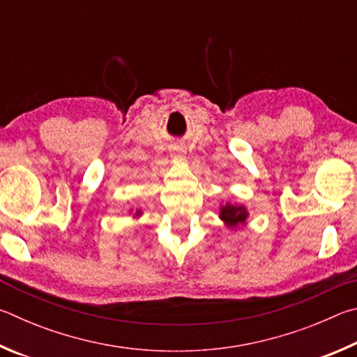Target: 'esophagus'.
Masks as SVG:
<instances>
[{
	"label": "esophagus",
	"mask_w": 357,
	"mask_h": 357,
	"mask_svg": "<svg viewBox=\"0 0 357 357\" xmlns=\"http://www.w3.org/2000/svg\"><path fill=\"white\" fill-rule=\"evenodd\" d=\"M183 153H185L183 149H178V147H177V149L172 150V156H174V158H182Z\"/></svg>",
	"instance_id": "34e87169"
}]
</instances>
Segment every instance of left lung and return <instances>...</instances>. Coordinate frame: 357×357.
<instances>
[{"label":"left lung","mask_w":357,"mask_h":357,"mask_svg":"<svg viewBox=\"0 0 357 357\" xmlns=\"http://www.w3.org/2000/svg\"><path fill=\"white\" fill-rule=\"evenodd\" d=\"M221 220L227 224L230 227L238 226V224H243L248 218V211L245 207H235V205L226 204L224 207H221Z\"/></svg>","instance_id":"8db88e82"}]
</instances>
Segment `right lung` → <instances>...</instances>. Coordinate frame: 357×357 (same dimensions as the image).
<instances>
[{
	"label": "right lung",
	"instance_id": "add662e5",
	"mask_svg": "<svg viewBox=\"0 0 357 357\" xmlns=\"http://www.w3.org/2000/svg\"><path fill=\"white\" fill-rule=\"evenodd\" d=\"M136 215H139V211H137V213H136Z\"/></svg>",
	"mask_w": 357,
	"mask_h": 357
}]
</instances>
